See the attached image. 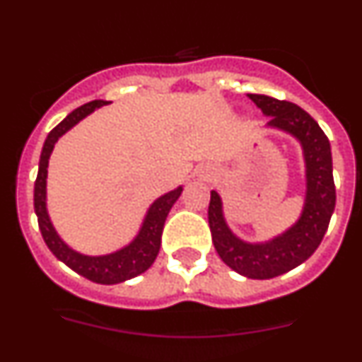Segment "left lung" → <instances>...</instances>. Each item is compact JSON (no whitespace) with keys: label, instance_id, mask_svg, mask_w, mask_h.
Segmentation results:
<instances>
[{"label":"left lung","instance_id":"obj_1","mask_svg":"<svg viewBox=\"0 0 362 362\" xmlns=\"http://www.w3.org/2000/svg\"><path fill=\"white\" fill-rule=\"evenodd\" d=\"M249 98L269 117V127L291 133L299 140L306 163V199L301 217L284 235L266 243H247L236 238L222 215L221 196L211 191L208 224L222 261L249 279L266 280L291 272L305 262L322 242L337 204L331 145L319 124L298 105L264 94Z\"/></svg>","mask_w":362,"mask_h":362}]
</instances>
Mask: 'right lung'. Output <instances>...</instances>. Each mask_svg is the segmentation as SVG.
I'll list each match as a JSON object with an SVG mask.
<instances>
[{"label":"right lung","instance_id":"1","mask_svg":"<svg viewBox=\"0 0 362 362\" xmlns=\"http://www.w3.org/2000/svg\"><path fill=\"white\" fill-rule=\"evenodd\" d=\"M103 105H107V101L96 100L82 105V107L69 113L66 119L61 120L49 133L45 144H43L42 156H40L38 175H36L35 182V211L36 217H38V226L43 240H45L50 252L59 261H63L68 268H71L73 272L86 276V279L93 280V282L112 286V284H120L124 280L134 279L136 275L151 268L160 249L164 221H166L168 214H170L171 206L177 202L178 196L182 194V187L160 196V198L152 203L147 215H145L140 233L124 249L108 255H98V257L78 254V252L69 249L66 243L59 238L52 222H50L49 214H47V166H49V158L59 136H63L68 129H71L83 117H87L96 108L103 107Z\"/></svg>","mask_w":362,"mask_h":362}]
</instances>
